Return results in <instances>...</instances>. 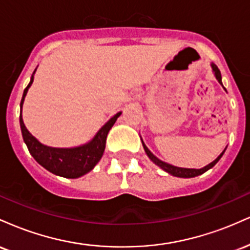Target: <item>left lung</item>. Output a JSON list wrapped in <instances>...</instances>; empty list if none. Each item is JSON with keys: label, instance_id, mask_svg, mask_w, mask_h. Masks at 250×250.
Listing matches in <instances>:
<instances>
[{"label": "left lung", "instance_id": "obj_1", "mask_svg": "<svg viewBox=\"0 0 250 250\" xmlns=\"http://www.w3.org/2000/svg\"><path fill=\"white\" fill-rule=\"evenodd\" d=\"M211 68H213V71H214V74H215V77H216V80L221 83V84H222V77H221V71H220L219 68H217V65L214 64V63H211ZM142 145H143V148H145L146 154L148 155L149 159H150L151 161L155 163V165L159 166L160 168L163 169V170H165V171H167V173H169L170 175H173V176L185 177V179H188V177L199 176V175L206 173V171L209 170V169H210V168H213L214 166L216 165L217 162H219V160L221 159V157H222L223 153H225V151H226V149H225V150H223L222 153H221L219 156H217L216 160H214L213 162L209 163V165L206 166V167H203V168H201V169H190V168L175 167V166H171V165H169V163H166V162L161 161V160L157 159V157L155 156V155L151 153L150 150H149V149L147 148V146H146L145 143H143V141H142Z\"/></svg>", "mask_w": 250, "mask_h": 250}]
</instances>
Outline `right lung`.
I'll use <instances>...</instances> for the list:
<instances>
[{
	"label": "right lung",
	"instance_id": "1",
	"mask_svg": "<svg viewBox=\"0 0 250 250\" xmlns=\"http://www.w3.org/2000/svg\"><path fill=\"white\" fill-rule=\"evenodd\" d=\"M34 74H35V71H34ZM34 74L31 76L29 84L24 89L21 104H20V107H21L20 125H21L22 136H23V141L27 145L28 150H29L31 156L36 160V162L40 163L43 168H45L50 173L62 177H67V179H77V177L83 176L84 174L89 173L95 167L96 163L101 160L105 148L107 135L114 125V123L116 122L117 117L121 115V111L111 117L97 131L94 139L85 145L75 148H53L42 145L28 131L23 123V119H22V105H23L28 89L34 81Z\"/></svg>",
	"mask_w": 250,
	"mask_h": 250
}]
</instances>
